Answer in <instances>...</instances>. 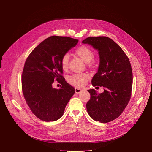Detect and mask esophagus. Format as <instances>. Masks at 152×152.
<instances>
[{"label":"esophagus","mask_w":152,"mask_h":152,"mask_svg":"<svg viewBox=\"0 0 152 152\" xmlns=\"http://www.w3.org/2000/svg\"><path fill=\"white\" fill-rule=\"evenodd\" d=\"M82 91H83V90H81V89L77 88H75V93H77V94H79V93H81Z\"/></svg>","instance_id":"obj_1"}]
</instances>
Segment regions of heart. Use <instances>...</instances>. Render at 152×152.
<instances>
[{"mask_svg":"<svg viewBox=\"0 0 152 152\" xmlns=\"http://www.w3.org/2000/svg\"><path fill=\"white\" fill-rule=\"evenodd\" d=\"M75 55L80 58L85 63L90 62L94 58V52L87 46H80L75 51ZM61 66L64 70H67L69 68V56L67 54L64 55L61 60ZM90 75L88 73H76L70 76L69 78V83L78 88L84 86L88 79Z\"/></svg>","mask_w":152,"mask_h":152,"instance_id":"obj_1","label":"heart"}]
</instances>
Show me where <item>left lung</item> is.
Segmentation results:
<instances>
[{"mask_svg": "<svg viewBox=\"0 0 152 152\" xmlns=\"http://www.w3.org/2000/svg\"><path fill=\"white\" fill-rule=\"evenodd\" d=\"M97 50L100 58L98 71L93 76V86H103L98 93L89 90L91 95L86 110L95 121L107 123L118 118L131 97L132 71L129 58L122 49L110 38L91 37L82 41Z\"/></svg>", "mask_w": 152, "mask_h": 152, "instance_id": "8db88e82", "label": "left lung"}]
</instances>
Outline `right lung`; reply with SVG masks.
Instances as JSON below:
<instances>
[{
    "mask_svg": "<svg viewBox=\"0 0 152 152\" xmlns=\"http://www.w3.org/2000/svg\"><path fill=\"white\" fill-rule=\"evenodd\" d=\"M77 42L78 39L68 37H50L32 50L25 62L21 77L23 94L31 111L42 121L59 119L75 93L61 75V60ZM55 79L61 80L59 89L52 87Z\"/></svg>",
    "mask_w": 152,
    "mask_h": 152,
    "instance_id": "obj_1",
    "label": "right lung"
}]
</instances>
